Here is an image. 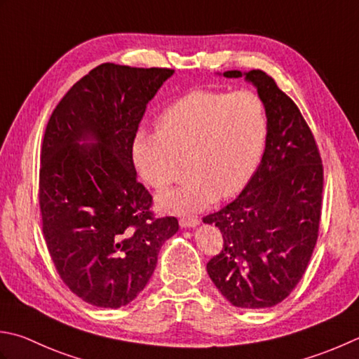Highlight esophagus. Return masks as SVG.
<instances>
[{"mask_svg": "<svg viewBox=\"0 0 359 359\" xmlns=\"http://www.w3.org/2000/svg\"><path fill=\"white\" fill-rule=\"evenodd\" d=\"M180 227L182 229H194L199 226V219L198 217H180Z\"/></svg>", "mask_w": 359, "mask_h": 359, "instance_id": "esophagus-1", "label": "esophagus"}]
</instances>
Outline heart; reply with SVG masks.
I'll list each match as a JSON object with an SVG mask.
<instances>
[{"label":"heart","mask_w":359,"mask_h":359,"mask_svg":"<svg viewBox=\"0 0 359 359\" xmlns=\"http://www.w3.org/2000/svg\"><path fill=\"white\" fill-rule=\"evenodd\" d=\"M268 138V114L254 91L194 90L161 111L157 130L140 129L132 161L146 185L165 189L175 160H187V184L161 193V208L196 213L240 193L254 175Z\"/></svg>","instance_id":"heart-1"}]
</instances>
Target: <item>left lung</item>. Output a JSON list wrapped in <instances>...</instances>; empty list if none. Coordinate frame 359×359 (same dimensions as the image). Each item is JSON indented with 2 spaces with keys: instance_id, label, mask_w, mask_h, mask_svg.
Masks as SVG:
<instances>
[{
  "instance_id": "obj_1",
  "label": "left lung",
  "mask_w": 359,
  "mask_h": 359,
  "mask_svg": "<svg viewBox=\"0 0 359 359\" xmlns=\"http://www.w3.org/2000/svg\"><path fill=\"white\" fill-rule=\"evenodd\" d=\"M257 88L268 114V138L249 184L227 207L203 217L224 248L207 272L233 306L269 308L290 296L318 241L324 170L297 105L262 69L224 72Z\"/></svg>"
}]
</instances>
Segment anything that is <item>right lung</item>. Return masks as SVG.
Segmentation results:
<instances>
[{
	"label": "right lung",
	"instance_id": "1",
	"mask_svg": "<svg viewBox=\"0 0 359 359\" xmlns=\"http://www.w3.org/2000/svg\"><path fill=\"white\" fill-rule=\"evenodd\" d=\"M172 74L102 63L68 90L48 121L40 156L45 241L63 283L90 305L130 304L179 230L174 216H152L130 154L146 105Z\"/></svg>",
	"mask_w": 359,
	"mask_h": 359
}]
</instances>
